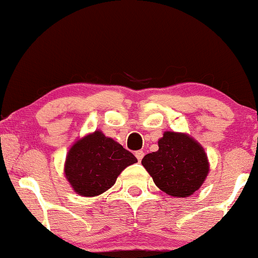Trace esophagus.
<instances>
[{
    "instance_id": "1",
    "label": "esophagus",
    "mask_w": 258,
    "mask_h": 258,
    "mask_svg": "<svg viewBox=\"0 0 258 258\" xmlns=\"http://www.w3.org/2000/svg\"><path fill=\"white\" fill-rule=\"evenodd\" d=\"M136 158L138 159V161H141L142 159H143V156H144V153H143V150H137V152H136Z\"/></svg>"
}]
</instances>
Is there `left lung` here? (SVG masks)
<instances>
[{"label": "left lung", "mask_w": 258, "mask_h": 258, "mask_svg": "<svg viewBox=\"0 0 258 258\" xmlns=\"http://www.w3.org/2000/svg\"><path fill=\"white\" fill-rule=\"evenodd\" d=\"M142 165L162 191L179 198L198 190L209 173L203 147L184 133L165 132L158 152L147 154Z\"/></svg>", "instance_id": "8db88e82"}]
</instances>
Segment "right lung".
Here are the masks:
<instances>
[{"mask_svg":"<svg viewBox=\"0 0 258 258\" xmlns=\"http://www.w3.org/2000/svg\"><path fill=\"white\" fill-rule=\"evenodd\" d=\"M135 162L131 152L96 131L70 148L64 171L76 193L96 197L111 188L117 176Z\"/></svg>","mask_w":258,"mask_h":258,"instance_id":"obj_1","label":"right lung"}]
</instances>
